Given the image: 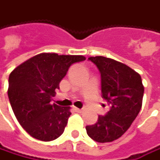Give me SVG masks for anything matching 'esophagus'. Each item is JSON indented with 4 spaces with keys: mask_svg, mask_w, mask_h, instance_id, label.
Masks as SVG:
<instances>
[{
    "mask_svg": "<svg viewBox=\"0 0 160 160\" xmlns=\"http://www.w3.org/2000/svg\"><path fill=\"white\" fill-rule=\"evenodd\" d=\"M74 110H75V112H77V113H81V112H82V109H80V108H74Z\"/></svg>",
    "mask_w": 160,
    "mask_h": 160,
    "instance_id": "esophagus-1",
    "label": "esophagus"
}]
</instances>
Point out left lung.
Returning a JSON list of instances; mask_svg holds the SVG:
<instances>
[{
	"mask_svg": "<svg viewBox=\"0 0 160 160\" xmlns=\"http://www.w3.org/2000/svg\"><path fill=\"white\" fill-rule=\"evenodd\" d=\"M101 77V96L110 110L92 125L88 135L98 142H110L120 138L139 114L144 93L142 78L127 65L104 56L89 57Z\"/></svg>",
	"mask_w": 160,
	"mask_h": 160,
	"instance_id": "1",
	"label": "left lung"
}]
</instances>
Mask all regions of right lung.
Segmentation results:
<instances>
[{
	"mask_svg": "<svg viewBox=\"0 0 160 160\" xmlns=\"http://www.w3.org/2000/svg\"><path fill=\"white\" fill-rule=\"evenodd\" d=\"M82 55L40 53L14 69L9 77L8 97L18 122L33 138L50 142L62 134L72 113L52 104L55 89L70 66Z\"/></svg>",
	"mask_w": 160,
	"mask_h": 160,
	"instance_id": "1",
	"label": "right lung"
}]
</instances>
